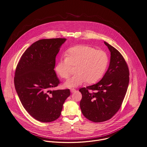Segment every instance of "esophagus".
Here are the masks:
<instances>
[{
	"instance_id": "esophagus-1",
	"label": "esophagus",
	"mask_w": 147,
	"mask_h": 147,
	"mask_svg": "<svg viewBox=\"0 0 147 147\" xmlns=\"http://www.w3.org/2000/svg\"><path fill=\"white\" fill-rule=\"evenodd\" d=\"M76 89H74V88H71L70 89V91H71V93H74V92H76Z\"/></svg>"
}]
</instances>
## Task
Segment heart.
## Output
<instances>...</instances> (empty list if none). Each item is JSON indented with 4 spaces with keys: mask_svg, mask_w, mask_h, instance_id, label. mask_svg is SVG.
<instances>
[{
    "mask_svg": "<svg viewBox=\"0 0 147 147\" xmlns=\"http://www.w3.org/2000/svg\"><path fill=\"white\" fill-rule=\"evenodd\" d=\"M66 58L59 61L55 67L57 74L66 79L72 67H76L75 75L65 83L67 88L78 87L86 82L93 84L103 76L108 63L107 54L88 45H78L69 48Z\"/></svg>",
    "mask_w": 147,
    "mask_h": 147,
    "instance_id": "heart-1",
    "label": "heart"
}]
</instances>
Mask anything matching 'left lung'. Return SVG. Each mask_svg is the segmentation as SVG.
<instances>
[{
    "mask_svg": "<svg viewBox=\"0 0 147 147\" xmlns=\"http://www.w3.org/2000/svg\"><path fill=\"white\" fill-rule=\"evenodd\" d=\"M111 53L109 67L96 84L81 88L83 115L94 122L109 120L120 108L129 83L128 66L121 54L104 41Z\"/></svg>",
    "mask_w": 147,
    "mask_h": 147,
    "instance_id": "8db88e82",
    "label": "left lung"
}]
</instances>
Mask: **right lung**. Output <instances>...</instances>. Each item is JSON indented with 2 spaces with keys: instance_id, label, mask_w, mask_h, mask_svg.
<instances>
[{
  "instance_id": "right-lung-1",
  "label": "right lung",
  "mask_w": 147,
  "mask_h": 147,
  "mask_svg": "<svg viewBox=\"0 0 147 147\" xmlns=\"http://www.w3.org/2000/svg\"><path fill=\"white\" fill-rule=\"evenodd\" d=\"M65 38L38 40L22 54L15 72L14 82L27 112L42 122L57 120L69 96V89L52 90L59 80L54 69L55 57Z\"/></svg>"
}]
</instances>
